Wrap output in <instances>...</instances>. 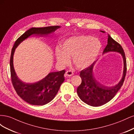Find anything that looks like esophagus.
Wrapping results in <instances>:
<instances>
[{
    "instance_id": "1",
    "label": "esophagus",
    "mask_w": 134,
    "mask_h": 134,
    "mask_svg": "<svg viewBox=\"0 0 134 134\" xmlns=\"http://www.w3.org/2000/svg\"><path fill=\"white\" fill-rule=\"evenodd\" d=\"M73 74H74L73 72H72V71L71 70H68L65 72V76H71Z\"/></svg>"
}]
</instances>
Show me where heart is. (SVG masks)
I'll use <instances>...</instances> for the list:
<instances>
[{
	"label": "heart",
	"instance_id": "1",
	"mask_svg": "<svg viewBox=\"0 0 134 134\" xmlns=\"http://www.w3.org/2000/svg\"><path fill=\"white\" fill-rule=\"evenodd\" d=\"M102 48V43L96 37L90 36H73L65 40L56 47L55 58L58 64L64 66L70 62L78 69H86L94 63Z\"/></svg>",
	"mask_w": 134,
	"mask_h": 134
}]
</instances>
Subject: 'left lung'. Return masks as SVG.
<instances>
[{
  "label": "left lung",
  "instance_id": "obj_1",
  "mask_svg": "<svg viewBox=\"0 0 134 134\" xmlns=\"http://www.w3.org/2000/svg\"><path fill=\"white\" fill-rule=\"evenodd\" d=\"M100 32H103V31ZM109 52H119L122 56L124 62L122 76L120 82L114 86L108 87L97 81L94 76L93 68L95 62L92 65L80 71L82 83L77 88V93L83 102L90 106L98 107L106 104L115 97L122 87L126 73V60L123 48L120 44L108 34L107 45L103 50V54Z\"/></svg>",
  "mask_w": 134,
  "mask_h": 134
}]
</instances>
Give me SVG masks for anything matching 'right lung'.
Listing matches in <instances>:
<instances>
[{"label": "right lung", "instance_id": "right-lung-1", "mask_svg": "<svg viewBox=\"0 0 134 134\" xmlns=\"http://www.w3.org/2000/svg\"><path fill=\"white\" fill-rule=\"evenodd\" d=\"M60 27L58 26L41 28L32 27L16 40L12 48L10 59L12 82L18 95L28 103L42 106L51 102L54 98L60 86L64 82L65 80L64 75L65 70L51 72L42 79L35 83L23 82L18 77L13 66V56L15 48L31 35L46 36L53 33Z\"/></svg>", "mask_w": 134, "mask_h": 134}]
</instances>
